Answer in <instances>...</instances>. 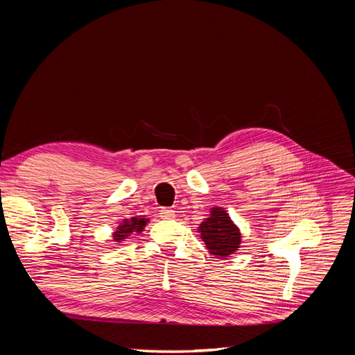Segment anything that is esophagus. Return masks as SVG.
<instances>
[{
  "instance_id": "esophagus-1",
  "label": "esophagus",
  "mask_w": 355,
  "mask_h": 355,
  "mask_svg": "<svg viewBox=\"0 0 355 355\" xmlns=\"http://www.w3.org/2000/svg\"><path fill=\"white\" fill-rule=\"evenodd\" d=\"M159 216L163 219H173L175 218V210L171 209H161L159 210Z\"/></svg>"
}]
</instances>
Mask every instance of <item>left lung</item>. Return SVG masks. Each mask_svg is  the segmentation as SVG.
<instances>
[{
    "label": "left lung",
    "instance_id": "obj_1",
    "mask_svg": "<svg viewBox=\"0 0 355 355\" xmlns=\"http://www.w3.org/2000/svg\"><path fill=\"white\" fill-rule=\"evenodd\" d=\"M198 234L213 256L228 257L240 249V230L222 207L210 210V216L198 227Z\"/></svg>",
    "mask_w": 355,
    "mask_h": 355
}]
</instances>
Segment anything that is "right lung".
Returning a JSON list of instances; mask_svg holds the SVG:
<instances>
[{
  "instance_id": "add662e5",
  "label": "right lung",
  "mask_w": 355,
  "mask_h": 355,
  "mask_svg": "<svg viewBox=\"0 0 355 355\" xmlns=\"http://www.w3.org/2000/svg\"><path fill=\"white\" fill-rule=\"evenodd\" d=\"M149 220L145 219V218H139V216H135L132 219H124L120 225L116 227V231L114 232V241L116 243H121L124 241L125 239L130 237V234L133 232H142L145 225L148 223Z\"/></svg>"
}]
</instances>
